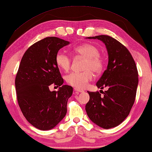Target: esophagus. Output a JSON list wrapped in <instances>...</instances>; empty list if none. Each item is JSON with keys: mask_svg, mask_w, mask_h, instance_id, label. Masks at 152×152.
Segmentation results:
<instances>
[{"mask_svg": "<svg viewBox=\"0 0 152 152\" xmlns=\"http://www.w3.org/2000/svg\"><path fill=\"white\" fill-rule=\"evenodd\" d=\"M74 90L76 93H82V92H84L83 90L80 89V88H75Z\"/></svg>", "mask_w": 152, "mask_h": 152, "instance_id": "obj_1", "label": "esophagus"}]
</instances>
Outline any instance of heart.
<instances>
[{"instance_id": "1", "label": "heart", "mask_w": 152, "mask_h": 152, "mask_svg": "<svg viewBox=\"0 0 152 152\" xmlns=\"http://www.w3.org/2000/svg\"><path fill=\"white\" fill-rule=\"evenodd\" d=\"M72 53L76 57L84 58L82 64V69L84 70L67 75L65 80L69 85L78 88H84L93 80V72L98 74L102 70L103 58L100 54L99 49L90 43H84L75 47L72 49ZM55 62L61 70L67 72L71 67L72 60L68 54L59 51L55 56Z\"/></svg>"}]
</instances>
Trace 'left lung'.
<instances>
[{
	"instance_id": "8db88e82",
	"label": "left lung",
	"mask_w": 152,
	"mask_h": 152,
	"mask_svg": "<svg viewBox=\"0 0 152 152\" xmlns=\"http://www.w3.org/2000/svg\"><path fill=\"white\" fill-rule=\"evenodd\" d=\"M88 38L102 41L107 50V69L96 86L108 89L100 93L87 91L90 98L85 110L96 125L111 129L122 123L131 112L136 96L138 72L129 50L114 37L101 35Z\"/></svg>"
}]
</instances>
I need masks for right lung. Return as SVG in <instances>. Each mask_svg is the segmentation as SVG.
Here are the masks:
<instances>
[{
  "instance_id": "obj_1",
  "label": "right lung",
  "mask_w": 152,
  "mask_h": 152,
  "mask_svg": "<svg viewBox=\"0 0 152 152\" xmlns=\"http://www.w3.org/2000/svg\"><path fill=\"white\" fill-rule=\"evenodd\" d=\"M56 37H47L31 45L21 58L15 77L17 101L23 115L37 129L46 131L56 126L67 112L72 87L62 85V78L55 56L68 45ZM51 84L61 86L50 92Z\"/></svg>"
}]
</instances>
